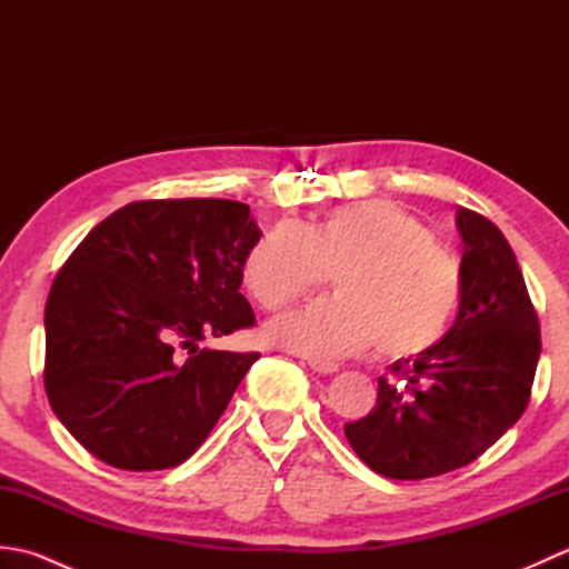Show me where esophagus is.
Listing matches in <instances>:
<instances>
[{
    "label": "esophagus",
    "mask_w": 569,
    "mask_h": 569,
    "mask_svg": "<svg viewBox=\"0 0 569 569\" xmlns=\"http://www.w3.org/2000/svg\"><path fill=\"white\" fill-rule=\"evenodd\" d=\"M308 367H310L312 371L325 373V377H328V373H337V371H340V367H337L335 361H320V359H308Z\"/></svg>",
    "instance_id": "esophagus-1"
}]
</instances>
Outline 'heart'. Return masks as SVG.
Here are the masks:
<instances>
[{
  "label": "heart",
  "mask_w": 569,
  "mask_h": 569,
  "mask_svg": "<svg viewBox=\"0 0 569 569\" xmlns=\"http://www.w3.org/2000/svg\"><path fill=\"white\" fill-rule=\"evenodd\" d=\"M332 273L325 298L266 328V340L332 361L377 345L386 359L420 357L452 330L462 266L398 204H345L320 222H278L247 253L241 278L263 310H283Z\"/></svg>",
  "instance_id": "1"
}]
</instances>
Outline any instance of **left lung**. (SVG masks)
<instances>
[{
    "instance_id": "1",
    "label": "left lung",
    "mask_w": 569,
    "mask_h": 569,
    "mask_svg": "<svg viewBox=\"0 0 569 569\" xmlns=\"http://www.w3.org/2000/svg\"><path fill=\"white\" fill-rule=\"evenodd\" d=\"M465 241L462 306L445 340L398 359L377 406L345 435L389 479H428L475 462L523 416L540 357V325L501 229L457 210Z\"/></svg>"
}]
</instances>
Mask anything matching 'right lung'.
Here are the masks:
<instances>
[{
    "label": "right lung",
    "mask_w": 569,
    "mask_h": 569,
    "mask_svg": "<svg viewBox=\"0 0 569 569\" xmlns=\"http://www.w3.org/2000/svg\"><path fill=\"white\" fill-rule=\"evenodd\" d=\"M261 239L249 204L143 200L70 253L46 300L43 383L84 450L129 471L198 450L257 352L200 347L251 328L241 266Z\"/></svg>",
    "instance_id": "right-lung-1"
}]
</instances>
